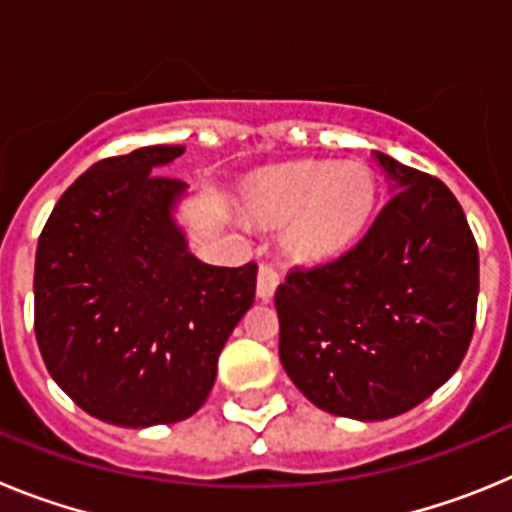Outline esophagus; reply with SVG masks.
<instances>
[{
	"instance_id": "1",
	"label": "esophagus",
	"mask_w": 512,
	"mask_h": 512,
	"mask_svg": "<svg viewBox=\"0 0 512 512\" xmlns=\"http://www.w3.org/2000/svg\"><path fill=\"white\" fill-rule=\"evenodd\" d=\"M279 287V274L271 266H261L259 269V282H256V295H259V300H271L274 297V292H277Z\"/></svg>"
}]
</instances>
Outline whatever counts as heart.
Instances as JSON below:
<instances>
[{
  "label": "heart",
  "instance_id": "b5f03b06",
  "mask_svg": "<svg viewBox=\"0 0 512 512\" xmlns=\"http://www.w3.org/2000/svg\"><path fill=\"white\" fill-rule=\"evenodd\" d=\"M377 194V176L364 161L305 158L253 174L243 202L261 223L282 225L289 259L320 264L359 241Z\"/></svg>",
  "mask_w": 512,
  "mask_h": 512
}]
</instances>
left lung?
<instances>
[{"label":"left lung","mask_w":512,"mask_h":512,"mask_svg":"<svg viewBox=\"0 0 512 512\" xmlns=\"http://www.w3.org/2000/svg\"><path fill=\"white\" fill-rule=\"evenodd\" d=\"M392 200L341 259L279 284V359L330 415L387 420L449 382L467 354L479 253L451 189L372 151Z\"/></svg>","instance_id":"1"}]
</instances>
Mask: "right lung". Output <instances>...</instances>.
Segmentation results:
<instances>
[{
	"label": "right lung",
	"mask_w": 512,
	"mask_h": 512,
	"mask_svg": "<svg viewBox=\"0 0 512 512\" xmlns=\"http://www.w3.org/2000/svg\"><path fill=\"white\" fill-rule=\"evenodd\" d=\"M182 153L97 161L63 192L35 253L45 366L81 410L120 428L197 413L256 295V264L212 266L189 251L176 220L189 187L158 174Z\"/></svg>",
	"instance_id": "obj_1"
}]
</instances>
